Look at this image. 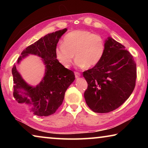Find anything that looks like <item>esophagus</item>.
I'll list each match as a JSON object with an SVG mask.
<instances>
[{"label":"esophagus","mask_w":148,"mask_h":148,"mask_svg":"<svg viewBox=\"0 0 148 148\" xmlns=\"http://www.w3.org/2000/svg\"><path fill=\"white\" fill-rule=\"evenodd\" d=\"M80 76H81V74L79 73V72H75V76H76V78L79 77Z\"/></svg>","instance_id":"1"}]
</instances>
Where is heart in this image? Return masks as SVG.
I'll return each mask as SVG.
<instances>
[{
    "label": "heart",
    "mask_w": 148,
    "mask_h": 148,
    "mask_svg": "<svg viewBox=\"0 0 148 148\" xmlns=\"http://www.w3.org/2000/svg\"><path fill=\"white\" fill-rule=\"evenodd\" d=\"M106 43L102 36L87 30H75L65 35L62 44L55 49L56 58L62 66L69 68L76 56L80 68L98 64L104 56Z\"/></svg>",
    "instance_id": "heart-1"
}]
</instances>
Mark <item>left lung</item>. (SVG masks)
<instances>
[{
  "label": "left lung",
  "instance_id": "obj_1",
  "mask_svg": "<svg viewBox=\"0 0 148 148\" xmlns=\"http://www.w3.org/2000/svg\"><path fill=\"white\" fill-rule=\"evenodd\" d=\"M101 61L83 72L88 86L84 92L86 104L97 113L117 109L129 99L136 79V65L125 47L109 37Z\"/></svg>",
  "mask_w": 148,
  "mask_h": 148
}]
</instances>
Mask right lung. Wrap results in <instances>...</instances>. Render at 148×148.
<instances>
[{
	"instance_id": "1",
	"label": "right lung",
	"mask_w": 148,
	"mask_h": 148,
	"mask_svg": "<svg viewBox=\"0 0 148 148\" xmlns=\"http://www.w3.org/2000/svg\"><path fill=\"white\" fill-rule=\"evenodd\" d=\"M66 31L64 29L47 34L26 47L17 59V63H19L29 54L42 57L46 65V72L43 79L36 86H30L24 81L17 71L16 64L12 68L14 98L18 103L31 105V112L36 116L53 114L62 104L65 92L75 79L74 72L62 66L55 56L57 44Z\"/></svg>"
}]
</instances>
